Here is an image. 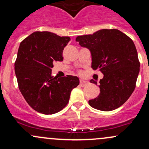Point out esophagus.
<instances>
[{
	"label": "esophagus",
	"mask_w": 149,
	"mask_h": 149,
	"mask_svg": "<svg viewBox=\"0 0 149 149\" xmlns=\"http://www.w3.org/2000/svg\"><path fill=\"white\" fill-rule=\"evenodd\" d=\"M88 82L86 81V80H83V79L80 80V86L84 87L87 84H88Z\"/></svg>",
	"instance_id": "obj_1"
}]
</instances>
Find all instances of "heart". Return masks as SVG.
Here are the masks:
<instances>
[{
    "instance_id": "obj_1",
    "label": "heart",
    "mask_w": 149,
    "mask_h": 149,
    "mask_svg": "<svg viewBox=\"0 0 149 149\" xmlns=\"http://www.w3.org/2000/svg\"><path fill=\"white\" fill-rule=\"evenodd\" d=\"M78 73H79L80 75H82V73H82V71H79V72H78Z\"/></svg>"
}]
</instances>
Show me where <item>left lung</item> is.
Here are the masks:
<instances>
[{
  "label": "left lung",
  "instance_id": "left-lung-1",
  "mask_svg": "<svg viewBox=\"0 0 149 149\" xmlns=\"http://www.w3.org/2000/svg\"><path fill=\"white\" fill-rule=\"evenodd\" d=\"M76 40L91 52L92 69L104 74L99 85L100 94L89 101V104L104 111L118 109L129 99L136 87L140 62L134 42L115 29L80 36ZM90 83H97L93 79Z\"/></svg>",
  "mask_w": 149,
  "mask_h": 149
}]
</instances>
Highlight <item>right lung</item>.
Segmentation results:
<instances>
[{
  "label": "right lung",
  "instance_id": "1",
  "mask_svg": "<svg viewBox=\"0 0 149 149\" xmlns=\"http://www.w3.org/2000/svg\"><path fill=\"white\" fill-rule=\"evenodd\" d=\"M71 38L48 31H36L20 43L15 62L18 86L29 105L42 114H54L67 105L78 77L52 76L53 63L63 61Z\"/></svg>",
  "mask_w": 149,
  "mask_h": 149
}]
</instances>
